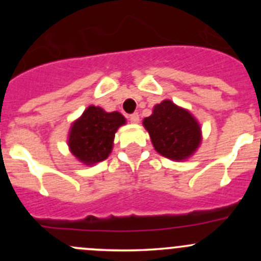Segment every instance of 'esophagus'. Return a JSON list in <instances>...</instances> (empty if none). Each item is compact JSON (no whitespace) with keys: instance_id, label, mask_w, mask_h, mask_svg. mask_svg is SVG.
Instances as JSON below:
<instances>
[{"instance_id":"obj_1","label":"esophagus","mask_w":261,"mask_h":261,"mask_svg":"<svg viewBox=\"0 0 261 261\" xmlns=\"http://www.w3.org/2000/svg\"><path fill=\"white\" fill-rule=\"evenodd\" d=\"M139 120H140V118H139V114H138V112H135V114H131V115H130V121H131V122H133V123H138Z\"/></svg>"}]
</instances>
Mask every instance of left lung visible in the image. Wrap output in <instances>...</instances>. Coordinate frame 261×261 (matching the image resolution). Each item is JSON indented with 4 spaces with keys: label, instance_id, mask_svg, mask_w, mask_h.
Masks as SVG:
<instances>
[{
    "label": "left lung",
    "instance_id": "8db88e82",
    "mask_svg": "<svg viewBox=\"0 0 261 261\" xmlns=\"http://www.w3.org/2000/svg\"><path fill=\"white\" fill-rule=\"evenodd\" d=\"M143 123L155 150L172 160L187 159L201 143V127L196 118L169 99L156 105Z\"/></svg>",
    "mask_w": 261,
    "mask_h": 261
}]
</instances>
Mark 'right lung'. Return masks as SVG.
Returning a JSON list of instances; mask_svg holds the SVG:
<instances>
[{"mask_svg":"<svg viewBox=\"0 0 261 261\" xmlns=\"http://www.w3.org/2000/svg\"><path fill=\"white\" fill-rule=\"evenodd\" d=\"M123 123L125 117L118 112L109 114L101 107L89 106L70 128L73 155L87 165L105 160L112 150L115 133Z\"/></svg>","mask_w":261,"mask_h":261,"instance_id":"1","label":"right lung"}]
</instances>
